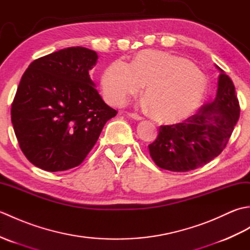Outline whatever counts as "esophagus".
<instances>
[{
  "label": "esophagus",
  "instance_id": "1",
  "mask_svg": "<svg viewBox=\"0 0 250 250\" xmlns=\"http://www.w3.org/2000/svg\"><path fill=\"white\" fill-rule=\"evenodd\" d=\"M131 118H133L134 120H142L143 119V117L142 116H140L139 114H135V113H129L128 114Z\"/></svg>",
  "mask_w": 250,
  "mask_h": 250
}]
</instances>
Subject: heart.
<instances>
[{"label": "heart", "mask_w": 250, "mask_h": 250, "mask_svg": "<svg viewBox=\"0 0 250 250\" xmlns=\"http://www.w3.org/2000/svg\"><path fill=\"white\" fill-rule=\"evenodd\" d=\"M104 97L114 105L124 104L145 87V107L156 119L180 122L199 109L206 93V77L193 63L169 52L146 49L130 63L116 60L101 78Z\"/></svg>", "instance_id": "heart-1"}]
</instances>
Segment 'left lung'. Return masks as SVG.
Segmentation results:
<instances>
[{
  "instance_id": "1",
  "label": "left lung",
  "mask_w": 250,
  "mask_h": 250,
  "mask_svg": "<svg viewBox=\"0 0 250 250\" xmlns=\"http://www.w3.org/2000/svg\"><path fill=\"white\" fill-rule=\"evenodd\" d=\"M216 67L220 75L213 101L183 124L161 125L156 141L148 146L159 167L188 172L205 166L226 148L240 118V105L230 77Z\"/></svg>"
}]
</instances>
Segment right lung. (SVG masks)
I'll return each instance as SVG.
<instances>
[{"mask_svg":"<svg viewBox=\"0 0 250 250\" xmlns=\"http://www.w3.org/2000/svg\"><path fill=\"white\" fill-rule=\"evenodd\" d=\"M98 58L94 50L68 47L34 60L21 77L12 124L35 167L59 172L79 166L117 115L90 78Z\"/></svg>","mask_w":250,"mask_h":250,"instance_id":"add662e5","label":"right lung"}]
</instances>
